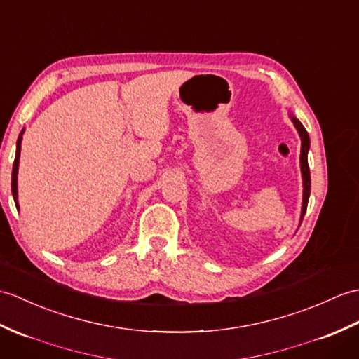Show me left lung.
Here are the masks:
<instances>
[{
    "mask_svg": "<svg viewBox=\"0 0 359 359\" xmlns=\"http://www.w3.org/2000/svg\"><path fill=\"white\" fill-rule=\"evenodd\" d=\"M290 119H292L298 135L302 137L299 165H302V176H303V206H302V222H303V217L307 210V202H309V196H311V171H309V163H307V151H309V147H311V139H309V135H307L306 128L303 127V123L299 122L295 116L290 114Z\"/></svg>",
    "mask_w": 359,
    "mask_h": 359,
    "instance_id": "1",
    "label": "left lung"
}]
</instances>
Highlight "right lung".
Wrapping results in <instances>:
<instances>
[{
    "label": "right lung",
    "instance_id": "1",
    "mask_svg": "<svg viewBox=\"0 0 359 359\" xmlns=\"http://www.w3.org/2000/svg\"><path fill=\"white\" fill-rule=\"evenodd\" d=\"M24 133V130L21 131V135ZM21 135L18 137V142H16V154H15V162H13V170H12V194H13V200L15 205L18 206V165H20V153H21Z\"/></svg>",
    "mask_w": 359,
    "mask_h": 359
}]
</instances>
